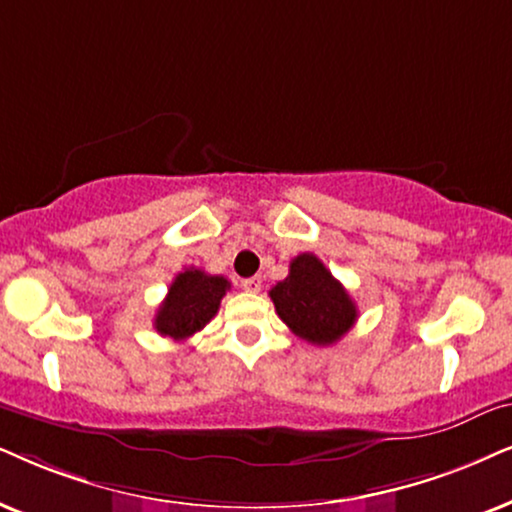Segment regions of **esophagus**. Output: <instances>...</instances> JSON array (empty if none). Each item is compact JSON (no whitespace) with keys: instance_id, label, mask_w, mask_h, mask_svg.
I'll list each match as a JSON object with an SVG mask.
<instances>
[{"instance_id":"1","label":"esophagus","mask_w":512,"mask_h":512,"mask_svg":"<svg viewBox=\"0 0 512 512\" xmlns=\"http://www.w3.org/2000/svg\"><path fill=\"white\" fill-rule=\"evenodd\" d=\"M241 286H243V290H248V293H260V288H262V278H260V276L243 278Z\"/></svg>"}]
</instances>
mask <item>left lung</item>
<instances>
[{
    "label": "left lung",
    "instance_id": "8db88e82",
    "mask_svg": "<svg viewBox=\"0 0 512 512\" xmlns=\"http://www.w3.org/2000/svg\"><path fill=\"white\" fill-rule=\"evenodd\" d=\"M269 297L281 321L312 345H335L357 321V304L312 252L290 260L288 276L269 290Z\"/></svg>",
    "mask_w": 512,
    "mask_h": 512
}]
</instances>
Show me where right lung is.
Here are the masks:
<instances>
[{
  "label": "right lung",
  "mask_w": 512,
  "mask_h": 512,
  "mask_svg": "<svg viewBox=\"0 0 512 512\" xmlns=\"http://www.w3.org/2000/svg\"><path fill=\"white\" fill-rule=\"evenodd\" d=\"M231 283L224 276L205 274L203 269L189 267L172 281L163 304L158 307L153 326L160 335L172 340H186L217 314L219 302Z\"/></svg>",
  "instance_id": "obj_1"
}]
</instances>
